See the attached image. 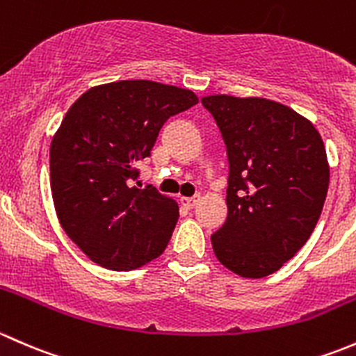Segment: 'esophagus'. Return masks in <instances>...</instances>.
Instances as JSON below:
<instances>
[{
  "label": "esophagus",
  "instance_id": "34e87169",
  "mask_svg": "<svg viewBox=\"0 0 356 356\" xmlns=\"http://www.w3.org/2000/svg\"><path fill=\"white\" fill-rule=\"evenodd\" d=\"M181 202H183V205H186V207H188V209H193L197 204H199V195H197V197H190V199L183 197Z\"/></svg>",
  "mask_w": 356,
  "mask_h": 356
}]
</instances>
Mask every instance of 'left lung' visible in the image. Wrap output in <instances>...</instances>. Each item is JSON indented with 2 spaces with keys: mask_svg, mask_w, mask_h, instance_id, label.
I'll return each mask as SVG.
<instances>
[{
  "mask_svg": "<svg viewBox=\"0 0 356 356\" xmlns=\"http://www.w3.org/2000/svg\"><path fill=\"white\" fill-rule=\"evenodd\" d=\"M226 144L228 218L211 236L226 269L276 273L312 234L329 186L321 134L281 102L226 94L202 97Z\"/></svg>",
  "mask_w": 356,
  "mask_h": 356,
  "instance_id": "obj_1",
  "label": "left lung"
}]
</instances>
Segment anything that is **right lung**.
I'll list each match as a JSON object with an SVG mask.
<instances>
[{"label":"right lung","mask_w":356,"mask_h":356,"mask_svg":"<svg viewBox=\"0 0 356 356\" xmlns=\"http://www.w3.org/2000/svg\"><path fill=\"white\" fill-rule=\"evenodd\" d=\"M188 89L122 80L76 99L51 140V193L61 228L97 266L131 270L159 257L178 204L131 186L170 116L195 106Z\"/></svg>","instance_id":"add662e5"}]
</instances>
